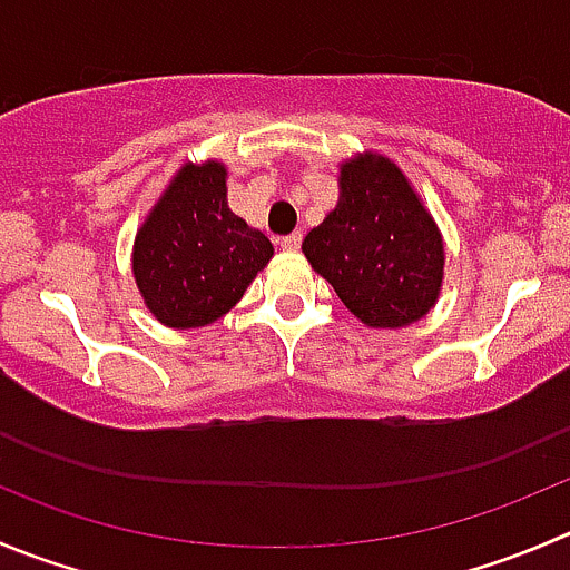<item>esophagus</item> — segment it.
Returning <instances> with one entry per match:
<instances>
[{
	"instance_id": "34e87169",
	"label": "esophagus",
	"mask_w": 570,
	"mask_h": 570,
	"mask_svg": "<svg viewBox=\"0 0 570 570\" xmlns=\"http://www.w3.org/2000/svg\"><path fill=\"white\" fill-rule=\"evenodd\" d=\"M301 242H303V234H301V230H297V234H289V236H281V239H278V245H281V247H284V250L295 253V250H301Z\"/></svg>"
}]
</instances>
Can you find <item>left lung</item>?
Wrapping results in <instances>:
<instances>
[{
	"instance_id": "obj_1",
	"label": "left lung",
	"mask_w": 570,
	"mask_h": 570,
	"mask_svg": "<svg viewBox=\"0 0 570 570\" xmlns=\"http://www.w3.org/2000/svg\"><path fill=\"white\" fill-rule=\"evenodd\" d=\"M312 267L373 328L423 317L443 284V239L401 169L358 156L340 173V203L303 239Z\"/></svg>"
}]
</instances>
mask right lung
Instances as JSON below:
<instances>
[{
    "instance_id": "obj_1",
    "label": "right lung",
    "mask_w": 570,
    "mask_h": 570,
    "mask_svg": "<svg viewBox=\"0 0 570 570\" xmlns=\"http://www.w3.org/2000/svg\"><path fill=\"white\" fill-rule=\"evenodd\" d=\"M225 175L217 161L184 167L136 234L138 292L169 328L223 317L273 258L267 236L228 208Z\"/></svg>"
}]
</instances>
